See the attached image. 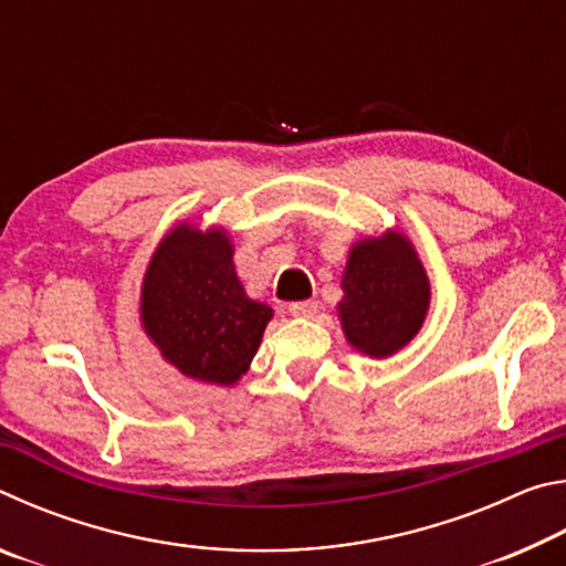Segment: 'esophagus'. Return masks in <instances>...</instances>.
I'll use <instances>...</instances> for the list:
<instances>
[{
  "instance_id": "34e87169",
  "label": "esophagus",
  "mask_w": 566,
  "mask_h": 566,
  "mask_svg": "<svg viewBox=\"0 0 566 566\" xmlns=\"http://www.w3.org/2000/svg\"><path fill=\"white\" fill-rule=\"evenodd\" d=\"M290 312L294 314V317H312V314L317 312V302H314V300L292 302V304H290Z\"/></svg>"
}]
</instances>
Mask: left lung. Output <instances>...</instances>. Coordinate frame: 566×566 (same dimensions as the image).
<instances>
[{"label": "left lung", "mask_w": 566, "mask_h": 566, "mask_svg": "<svg viewBox=\"0 0 566 566\" xmlns=\"http://www.w3.org/2000/svg\"><path fill=\"white\" fill-rule=\"evenodd\" d=\"M339 304L347 339L369 357H389L419 332L429 306V282L401 234L364 239L349 252Z\"/></svg>", "instance_id": "1"}]
</instances>
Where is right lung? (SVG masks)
Segmentation results:
<instances>
[{
    "label": "right lung",
    "mask_w": 566,
    "mask_h": 566,
    "mask_svg": "<svg viewBox=\"0 0 566 566\" xmlns=\"http://www.w3.org/2000/svg\"><path fill=\"white\" fill-rule=\"evenodd\" d=\"M272 310L239 284L227 234L177 227L151 256L142 322L181 375L232 385L260 347Z\"/></svg>",
    "instance_id": "1"
}]
</instances>
